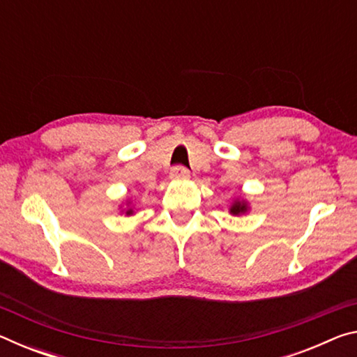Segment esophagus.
Wrapping results in <instances>:
<instances>
[{"mask_svg":"<svg viewBox=\"0 0 357 357\" xmlns=\"http://www.w3.org/2000/svg\"><path fill=\"white\" fill-rule=\"evenodd\" d=\"M189 170H187L185 167H183V165H176V167H173L172 168V172H170V176L173 178V179H178V178H187L189 176Z\"/></svg>","mask_w":357,"mask_h":357,"instance_id":"esophagus-1","label":"esophagus"}]
</instances>
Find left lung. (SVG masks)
Wrapping results in <instances>:
<instances>
[{
  "label": "left lung",
  "instance_id": "1",
  "mask_svg": "<svg viewBox=\"0 0 357 357\" xmlns=\"http://www.w3.org/2000/svg\"><path fill=\"white\" fill-rule=\"evenodd\" d=\"M245 209H247V206L244 203H234L231 206V213L233 214H243V213H245Z\"/></svg>",
  "mask_w": 357,
  "mask_h": 357
}]
</instances>
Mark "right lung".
Here are the masks:
<instances>
[{"mask_svg": "<svg viewBox=\"0 0 357 357\" xmlns=\"http://www.w3.org/2000/svg\"><path fill=\"white\" fill-rule=\"evenodd\" d=\"M130 213H132V209H129V211H128V214H130Z\"/></svg>", "mask_w": 357, "mask_h": 357, "instance_id": "add662e5", "label": "right lung"}]
</instances>
